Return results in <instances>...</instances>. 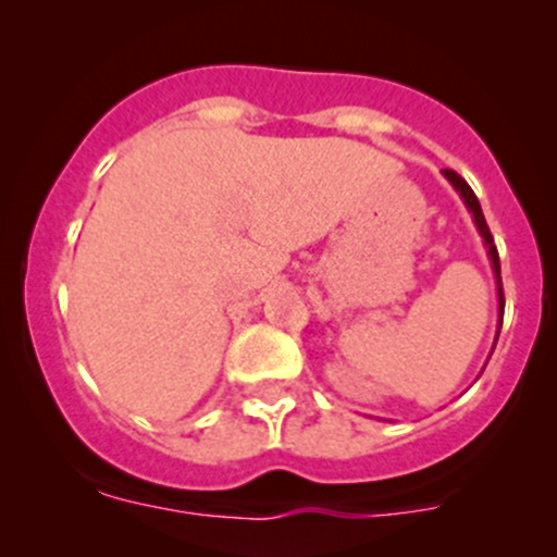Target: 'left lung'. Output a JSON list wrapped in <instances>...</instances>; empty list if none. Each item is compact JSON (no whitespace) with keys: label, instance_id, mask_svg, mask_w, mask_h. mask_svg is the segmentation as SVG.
<instances>
[{"label":"left lung","instance_id":"1","mask_svg":"<svg viewBox=\"0 0 557 557\" xmlns=\"http://www.w3.org/2000/svg\"><path fill=\"white\" fill-rule=\"evenodd\" d=\"M442 174H445V177H447V183H450L453 188L458 190V196H460V199H463L466 210L471 212V221H474L476 232H480V237H482V245H485V250H487V258H491L493 274H496V294H498V331H502V320H504L502 263H498V250H496V245H493V234H491V228H487V223H485V215H482V207H480V201H476L474 190L469 188V183H466V180L460 177L458 172H453V170H442ZM496 339H498V336H496Z\"/></svg>","mask_w":557,"mask_h":557}]
</instances>
